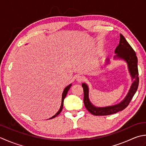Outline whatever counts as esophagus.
Masks as SVG:
<instances>
[{"label": "esophagus", "instance_id": "1", "mask_svg": "<svg viewBox=\"0 0 146 146\" xmlns=\"http://www.w3.org/2000/svg\"><path fill=\"white\" fill-rule=\"evenodd\" d=\"M84 77H82L81 76H78L76 77V81L78 82H82L83 81H84Z\"/></svg>", "mask_w": 146, "mask_h": 146}]
</instances>
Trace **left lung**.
I'll use <instances>...</instances> for the list:
<instances>
[{
	"label": "left lung",
	"mask_w": 146,
	"mask_h": 146,
	"mask_svg": "<svg viewBox=\"0 0 146 146\" xmlns=\"http://www.w3.org/2000/svg\"><path fill=\"white\" fill-rule=\"evenodd\" d=\"M120 42L115 50V60L119 59L125 61L127 64L128 69L131 77L132 83L130 90L124 99L118 104L114 105L98 107L93 105L89 98V87L86 83L82 84L84 90V103L86 109L91 114L96 116H105L114 114L118 111H122L129 105L130 101L132 99L133 95L137 90L139 86V72L137 67V57L134 50L127 42L125 38L122 35H120ZM110 63L108 58L106 60L105 65H107Z\"/></svg>",
	"instance_id": "8db88e82"
}]
</instances>
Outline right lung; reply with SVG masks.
Segmentation results:
<instances>
[{
	"mask_svg": "<svg viewBox=\"0 0 146 146\" xmlns=\"http://www.w3.org/2000/svg\"><path fill=\"white\" fill-rule=\"evenodd\" d=\"M71 86H72V84H70L69 85H68L67 86H66V88H65L64 89V91H63V93H62V102H61V105H60V109H59V110H58L57 112H56V113L55 115H53V117H52L51 118H50L49 119H52V118H55V117H56V116H57L58 115L60 114V112L62 111V108H63L64 99H65V96H66V95H67V92L69 91V89L70 88Z\"/></svg>",
	"mask_w": 146,
	"mask_h": 146,
	"instance_id": "1",
	"label": "right lung"
}]
</instances>
